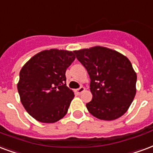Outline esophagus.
Instances as JSON below:
<instances>
[{
	"label": "esophagus",
	"instance_id": "obj_1",
	"mask_svg": "<svg viewBox=\"0 0 153 153\" xmlns=\"http://www.w3.org/2000/svg\"><path fill=\"white\" fill-rule=\"evenodd\" d=\"M84 90H85V88H84L83 86H81L80 88H78V89H76L75 92H76V94H81V93L84 91Z\"/></svg>",
	"mask_w": 153,
	"mask_h": 153
}]
</instances>
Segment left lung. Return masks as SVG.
I'll return each instance as SVG.
<instances>
[{"label":"left lung","instance_id":"1","mask_svg":"<svg viewBox=\"0 0 153 153\" xmlns=\"http://www.w3.org/2000/svg\"><path fill=\"white\" fill-rule=\"evenodd\" d=\"M73 52L90 78L93 98L86 103L89 113L102 120H114L124 114L136 93L137 76L129 59L102 47Z\"/></svg>","mask_w":153,"mask_h":153}]
</instances>
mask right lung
Masks as SVG:
<instances>
[{"label":"right lung","instance_id":"1","mask_svg":"<svg viewBox=\"0 0 153 153\" xmlns=\"http://www.w3.org/2000/svg\"><path fill=\"white\" fill-rule=\"evenodd\" d=\"M76 59L72 51H42L21 69L18 94L26 111L41 123H56L68 112L74 97L65 72Z\"/></svg>","mask_w":153,"mask_h":153}]
</instances>
